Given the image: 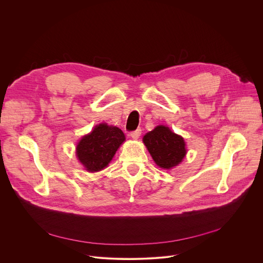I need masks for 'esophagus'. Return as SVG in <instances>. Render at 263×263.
Returning <instances> with one entry per match:
<instances>
[{"label": "esophagus", "instance_id": "esophagus-1", "mask_svg": "<svg viewBox=\"0 0 263 263\" xmlns=\"http://www.w3.org/2000/svg\"><path fill=\"white\" fill-rule=\"evenodd\" d=\"M140 134H141V129H140V128H138V129H136L135 131L130 132V134H129V135H130L132 138L137 139V138L140 136Z\"/></svg>", "mask_w": 263, "mask_h": 263}]
</instances>
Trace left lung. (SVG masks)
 <instances>
[{"instance_id":"8db88e82","label":"left lung","mask_w":263,"mask_h":263,"mask_svg":"<svg viewBox=\"0 0 263 263\" xmlns=\"http://www.w3.org/2000/svg\"><path fill=\"white\" fill-rule=\"evenodd\" d=\"M143 142L156 164L163 169L180 164L187 153L184 138L165 126H158L146 133Z\"/></svg>"}]
</instances>
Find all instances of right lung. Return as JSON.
I'll return each mask as SVG.
<instances>
[{
  "label": "right lung",
  "mask_w": 263,
  "mask_h": 263,
  "mask_svg": "<svg viewBox=\"0 0 263 263\" xmlns=\"http://www.w3.org/2000/svg\"><path fill=\"white\" fill-rule=\"evenodd\" d=\"M124 141L125 135L121 129L100 124L81 138L76 146V155L87 171H99L108 165Z\"/></svg>",
  "instance_id": "add662e5"
}]
</instances>
